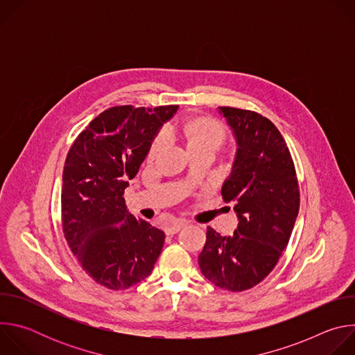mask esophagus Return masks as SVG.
<instances>
[{"label": "esophagus", "instance_id": "esophagus-1", "mask_svg": "<svg viewBox=\"0 0 355 355\" xmlns=\"http://www.w3.org/2000/svg\"><path fill=\"white\" fill-rule=\"evenodd\" d=\"M187 225H188V222L185 219H175L174 222H171V223H168L166 226V233L167 234H175V233H178Z\"/></svg>", "mask_w": 355, "mask_h": 355}]
</instances>
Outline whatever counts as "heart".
<instances>
[{
    "mask_svg": "<svg viewBox=\"0 0 355 355\" xmlns=\"http://www.w3.org/2000/svg\"><path fill=\"white\" fill-rule=\"evenodd\" d=\"M171 130L174 133L181 135L187 140L189 150L195 148V147H204V146L219 148L225 139L220 128H218L212 123H205V122L174 123V125H171ZM168 137H170V129L163 128L150 146V151H148L150 157H155L156 155L160 153L162 148L167 144Z\"/></svg>",
    "mask_w": 355,
    "mask_h": 355,
    "instance_id": "b5f03b06",
    "label": "heart"
}]
</instances>
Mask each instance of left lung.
<instances>
[{"label":"left lung","mask_w":355,"mask_h":355,"mask_svg":"<svg viewBox=\"0 0 355 355\" xmlns=\"http://www.w3.org/2000/svg\"><path fill=\"white\" fill-rule=\"evenodd\" d=\"M218 110L237 146L222 196L234 202L239 225L232 236L208 227L198 263L212 284L241 292L277 266L299 212V188L288 146L270 119L247 110Z\"/></svg>","instance_id":"1"}]
</instances>
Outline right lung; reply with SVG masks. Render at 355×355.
I'll list each match as a JSON object with an SVG mask.
<instances>
[{"label": "right lung", "instance_id": "1", "mask_svg": "<svg viewBox=\"0 0 355 355\" xmlns=\"http://www.w3.org/2000/svg\"><path fill=\"white\" fill-rule=\"evenodd\" d=\"M177 110L110 108L89 122L67 155L64 237L83 270L108 289H128L146 279L163 250L164 232L129 214L123 192Z\"/></svg>", "mask_w": 355, "mask_h": 355}]
</instances>
